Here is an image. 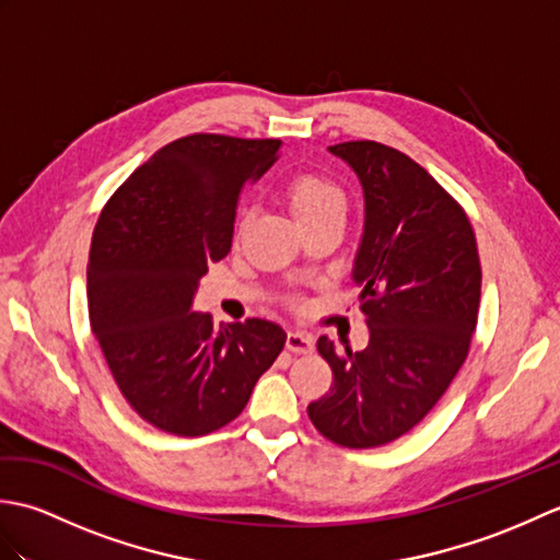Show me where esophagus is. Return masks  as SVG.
I'll use <instances>...</instances> for the list:
<instances>
[{"label": "esophagus", "mask_w": 560, "mask_h": 560, "mask_svg": "<svg viewBox=\"0 0 560 560\" xmlns=\"http://www.w3.org/2000/svg\"><path fill=\"white\" fill-rule=\"evenodd\" d=\"M287 349L293 351V353H311L313 351V337L305 335V331H289Z\"/></svg>", "instance_id": "esophagus-1"}]
</instances>
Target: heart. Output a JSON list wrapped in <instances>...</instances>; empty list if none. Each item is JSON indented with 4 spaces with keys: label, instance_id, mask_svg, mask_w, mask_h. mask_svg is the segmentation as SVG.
<instances>
[{
    "label": "heart",
    "instance_id": "obj_1",
    "mask_svg": "<svg viewBox=\"0 0 560 560\" xmlns=\"http://www.w3.org/2000/svg\"><path fill=\"white\" fill-rule=\"evenodd\" d=\"M283 201L289 211L303 225V231L313 229L325 221H343L347 213V192L343 187L319 171H301L283 185ZM247 229V213L237 219V235H243Z\"/></svg>",
    "mask_w": 560,
    "mask_h": 560
}]
</instances>
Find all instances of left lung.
Returning <instances> with one entry per match:
<instances>
[{
  "mask_svg": "<svg viewBox=\"0 0 560 560\" xmlns=\"http://www.w3.org/2000/svg\"><path fill=\"white\" fill-rule=\"evenodd\" d=\"M329 151L351 165L365 195L353 279L371 341L353 353L317 339L331 387L307 416L331 443L365 450L421 423L467 361L481 261L467 211L407 153L371 139Z\"/></svg>",
  "mask_w": 560,
  "mask_h": 560,
  "instance_id": "obj_1",
  "label": "left lung"
}]
</instances>
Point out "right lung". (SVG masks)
I'll return each mask as SVG.
<instances>
[{
	"label": "right lung",
	"mask_w": 560,
	"mask_h": 560,
	"mask_svg": "<svg viewBox=\"0 0 560 560\" xmlns=\"http://www.w3.org/2000/svg\"><path fill=\"white\" fill-rule=\"evenodd\" d=\"M279 139L197 132L141 163L103 207L89 253V319L115 385L159 431L197 438L241 416L287 331L213 327L199 279L231 249L237 192L279 159Z\"/></svg>",
	"instance_id": "obj_1"
}]
</instances>
